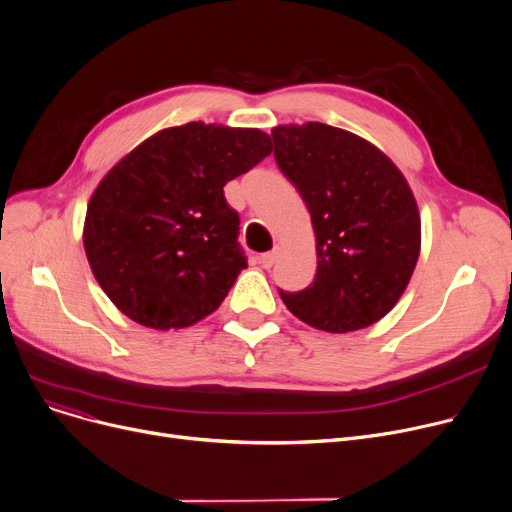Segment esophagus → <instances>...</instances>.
<instances>
[{"label":"esophagus","mask_w":512,"mask_h":512,"mask_svg":"<svg viewBox=\"0 0 512 512\" xmlns=\"http://www.w3.org/2000/svg\"><path fill=\"white\" fill-rule=\"evenodd\" d=\"M276 259H278V249H274V251H267V253H263L261 257H259V263L265 267V270H270V267L276 263Z\"/></svg>","instance_id":"esophagus-1"}]
</instances>
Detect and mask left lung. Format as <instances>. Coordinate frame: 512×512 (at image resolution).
I'll return each mask as SVG.
<instances>
[{"instance_id":"8db88e82","label":"left lung","mask_w":512,"mask_h":512,"mask_svg":"<svg viewBox=\"0 0 512 512\" xmlns=\"http://www.w3.org/2000/svg\"><path fill=\"white\" fill-rule=\"evenodd\" d=\"M272 139L317 240L313 282L280 290L284 305L324 332L375 324L398 303L419 259L421 222L405 176L371 143L321 122L278 126Z\"/></svg>"}]
</instances>
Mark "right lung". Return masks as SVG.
Returning a JSON list of instances; mask_svg holds the SVG:
<instances>
[{"instance_id":"add662e5","label":"right lung","mask_w":512,"mask_h":512,"mask_svg":"<svg viewBox=\"0 0 512 512\" xmlns=\"http://www.w3.org/2000/svg\"><path fill=\"white\" fill-rule=\"evenodd\" d=\"M272 153L257 128H166L130 151L93 193L85 251L110 301L155 330L193 326L247 267L228 180Z\"/></svg>"}]
</instances>
